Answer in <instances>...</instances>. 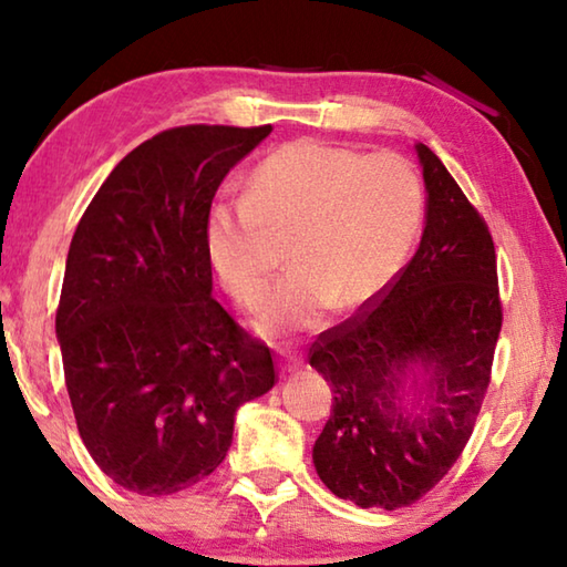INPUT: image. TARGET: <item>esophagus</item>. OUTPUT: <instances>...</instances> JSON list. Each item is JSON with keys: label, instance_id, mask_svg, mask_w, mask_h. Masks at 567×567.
I'll list each match as a JSON object with an SVG mask.
<instances>
[{"label": "esophagus", "instance_id": "esophagus-1", "mask_svg": "<svg viewBox=\"0 0 567 567\" xmlns=\"http://www.w3.org/2000/svg\"><path fill=\"white\" fill-rule=\"evenodd\" d=\"M277 362H280L282 370H295L302 364V354L287 348H277Z\"/></svg>", "mask_w": 567, "mask_h": 567}]
</instances>
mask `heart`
Wrapping results in <instances>:
<instances>
[{"label": "heart", "mask_w": 567, "mask_h": 567, "mask_svg": "<svg viewBox=\"0 0 567 567\" xmlns=\"http://www.w3.org/2000/svg\"><path fill=\"white\" fill-rule=\"evenodd\" d=\"M422 209V182L405 157L297 140L249 172L245 197L209 203L205 255L237 302L257 305L272 277V237H290L292 272L267 297L260 330L302 332L334 305L362 310L388 292L415 245Z\"/></svg>", "instance_id": "obj_1"}]
</instances>
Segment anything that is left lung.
<instances>
[{"mask_svg":"<svg viewBox=\"0 0 567 567\" xmlns=\"http://www.w3.org/2000/svg\"><path fill=\"white\" fill-rule=\"evenodd\" d=\"M417 252L388 292L324 330L310 364L332 388L312 463L360 507H408L447 475L473 435L503 324L495 245L485 219L427 145ZM422 369L426 380H404Z\"/></svg>","mask_w":567,"mask_h":567,"instance_id":"left-lung-1","label":"left lung"}]
</instances>
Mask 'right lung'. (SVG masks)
Returning <instances> with one entry per match:
<instances>
[{"label":"right lung","instance_id":"right-lung-1","mask_svg":"<svg viewBox=\"0 0 567 567\" xmlns=\"http://www.w3.org/2000/svg\"><path fill=\"white\" fill-rule=\"evenodd\" d=\"M272 132L187 124L142 142L84 209L56 307L76 430L137 495L199 483L233 445L235 412L275 385L272 352L213 297L205 213Z\"/></svg>","mask_w":567,"mask_h":567}]
</instances>
